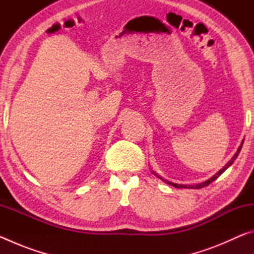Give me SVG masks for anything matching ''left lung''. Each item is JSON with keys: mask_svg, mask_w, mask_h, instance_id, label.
<instances>
[{"mask_svg": "<svg viewBox=\"0 0 254 254\" xmlns=\"http://www.w3.org/2000/svg\"><path fill=\"white\" fill-rule=\"evenodd\" d=\"M242 144H243V142L241 143V145H240L239 149H238V151H236V153L234 154L233 158H232L231 160H230L229 162H227L226 165H225L224 167H223V168H222L220 171H218L217 174H215V175L213 176V177H210L208 180H206V182H204V183H200V184H197V185H179V184H174V183H171V182H168V180H165V179H163V182H166L167 184H169V185H171V186L177 187V188H195V189H199V188H203V187L208 186V185H209L210 183H213L215 179L220 177V176H221L223 173H224V171H225L227 168H229V167L232 165V163L234 162L236 157L239 156V153H240V151H241V148H242ZM154 175H157V174H154ZM157 176H158V175H157ZM158 177L160 178V179H162V178L160 177V176H158Z\"/></svg>", "mask_w": 254, "mask_h": 254, "instance_id": "left-lung-1", "label": "left lung"}]
</instances>
